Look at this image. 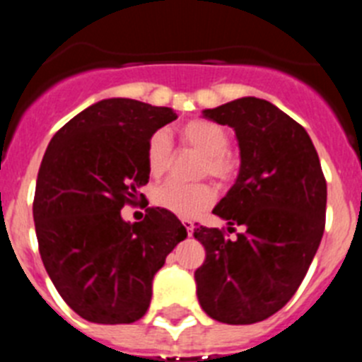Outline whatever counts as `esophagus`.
<instances>
[{"mask_svg": "<svg viewBox=\"0 0 362 362\" xmlns=\"http://www.w3.org/2000/svg\"><path fill=\"white\" fill-rule=\"evenodd\" d=\"M183 226H185V230H187L188 235H192V232H194V223L188 219H183Z\"/></svg>", "mask_w": 362, "mask_h": 362, "instance_id": "esophagus-1", "label": "esophagus"}]
</instances>
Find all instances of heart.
Masks as SVG:
<instances>
[{"label":"heart","instance_id":"1","mask_svg":"<svg viewBox=\"0 0 362 362\" xmlns=\"http://www.w3.org/2000/svg\"><path fill=\"white\" fill-rule=\"evenodd\" d=\"M181 139L185 145L204 156L201 174H210L219 181H228L235 174V163L230 158V134L225 127L206 119H194L183 124ZM172 161V141L165 130H158L146 146V166L150 175L159 177L168 170ZM216 199V192L209 183H181L166 181L153 188L152 201L156 206L177 217H196L209 209Z\"/></svg>","mask_w":362,"mask_h":362}]
</instances>
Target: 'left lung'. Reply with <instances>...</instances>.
I'll return each instance as SVG.
<instances>
[{
  "label": "left lung",
  "mask_w": 362,
  "mask_h": 362,
  "mask_svg": "<svg viewBox=\"0 0 362 362\" xmlns=\"http://www.w3.org/2000/svg\"><path fill=\"white\" fill-rule=\"evenodd\" d=\"M203 117L228 124L239 174L212 210L243 232L225 238L197 226L206 259L196 270L197 299L210 317L254 325L279 312L305 279L325 232L326 181L308 132L267 99L239 98Z\"/></svg>",
  "instance_id": "left-lung-1"
}]
</instances>
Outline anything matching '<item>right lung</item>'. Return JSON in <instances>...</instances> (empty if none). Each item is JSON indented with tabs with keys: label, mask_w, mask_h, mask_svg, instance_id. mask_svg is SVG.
<instances>
[{
	"label": "right lung",
	"mask_w": 362,
	"mask_h": 362,
	"mask_svg": "<svg viewBox=\"0 0 362 362\" xmlns=\"http://www.w3.org/2000/svg\"><path fill=\"white\" fill-rule=\"evenodd\" d=\"M174 119L168 107L101 99L47 146L34 196L37 245L56 290L85 321L141 319L153 276L187 238L181 221L159 206H150L141 223L121 217L123 204L148 183L150 137Z\"/></svg>",
	"instance_id": "obj_1"
}]
</instances>
